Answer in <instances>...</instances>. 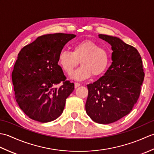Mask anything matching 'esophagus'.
Instances as JSON below:
<instances>
[{
    "instance_id": "1",
    "label": "esophagus",
    "mask_w": 154,
    "mask_h": 154,
    "mask_svg": "<svg viewBox=\"0 0 154 154\" xmlns=\"http://www.w3.org/2000/svg\"><path fill=\"white\" fill-rule=\"evenodd\" d=\"M81 85V84L79 83H75V88L79 87Z\"/></svg>"
}]
</instances>
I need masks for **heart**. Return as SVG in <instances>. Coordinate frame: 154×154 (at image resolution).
I'll list each match as a JSON object with an SVG mask.
<instances>
[{"label":"heart","instance_id":"1","mask_svg":"<svg viewBox=\"0 0 154 154\" xmlns=\"http://www.w3.org/2000/svg\"><path fill=\"white\" fill-rule=\"evenodd\" d=\"M81 66L72 74L74 79L82 81L91 75L99 77L105 73L110 63V54L105 48L91 40L75 44L72 51H61L58 64L65 73L71 74L79 63Z\"/></svg>","mask_w":154,"mask_h":154}]
</instances>
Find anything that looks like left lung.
Here are the masks:
<instances>
[{
	"mask_svg": "<svg viewBox=\"0 0 154 154\" xmlns=\"http://www.w3.org/2000/svg\"><path fill=\"white\" fill-rule=\"evenodd\" d=\"M112 46V64L103 77L87 85V114L94 122H116L131 112L144 79L142 57L136 49L117 37L99 34Z\"/></svg>",
	"mask_w": 154,
	"mask_h": 154,
	"instance_id": "8db88e82",
	"label": "left lung"
}]
</instances>
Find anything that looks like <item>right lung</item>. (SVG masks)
Instances as JSON below:
<instances>
[{"mask_svg": "<svg viewBox=\"0 0 154 154\" xmlns=\"http://www.w3.org/2000/svg\"><path fill=\"white\" fill-rule=\"evenodd\" d=\"M75 34L56 33L38 37L20 51L12 73L14 95L30 119L48 122L60 116L74 90L58 65V56ZM62 85L58 88L56 85Z\"/></svg>", "mask_w": 154, "mask_h": 154, "instance_id": "right-lung-1", "label": "right lung"}]
</instances>
